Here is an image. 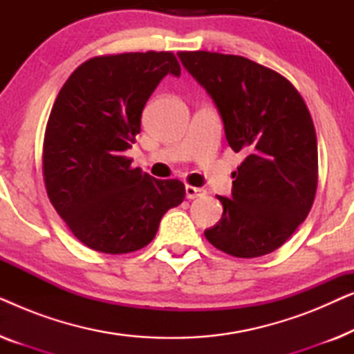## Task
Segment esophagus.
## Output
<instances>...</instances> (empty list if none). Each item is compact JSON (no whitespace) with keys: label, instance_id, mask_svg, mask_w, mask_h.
Instances as JSON below:
<instances>
[{"label":"esophagus","instance_id":"obj_1","mask_svg":"<svg viewBox=\"0 0 354 354\" xmlns=\"http://www.w3.org/2000/svg\"><path fill=\"white\" fill-rule=\"evenodd\" d=\"M203 195H206V190H203V188H198L193 185L185 187V196L188 198V200H195V198H200Z\"/></svg>","mask_w":354,"mask_h":354}]
</instances>
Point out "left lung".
I'll return each mask as SVG.
<instances>
[{
  "mask_svg": "<svg viewBox=\"0 0 354 354\" xmlns=\"http://www.w3.org/2000/svg\"><path fill=\"white\" fill-rule=\"evenodd\" d=\"M224 120L225 137L245 161L234 174L232 198L205 232L212 246L235 258L280 248L311 211L317 190V138L301 95L282 74L243 56L178 51Z\"/></svg>",
  "mask_w": 354,
  "mask_h": 354,
  "instance_id": "left-lung-1",
  "label": "left lung"
}]
</instances>
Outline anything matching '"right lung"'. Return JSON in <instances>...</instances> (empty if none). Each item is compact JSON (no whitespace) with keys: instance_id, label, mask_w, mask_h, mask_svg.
<instances>
[{"instance_id":"right-lung-1","label":"right lung","mask_w":354,"mask_h":354,"mask_svg":"<svg viewBox=\"0 0 354 354\" xmlns=\"http://www.w3.org/2000/svg\"><path fill=\"white\" fill-rule=\"evenodd\" d=\"M167 74L171 51L95 56L72 72L53 104L43 140V180L51 205L79 241L108 254L132 253L180 205L185 185L159 180L124 156L142 111Z\"/></svg>"}]
</instances>
